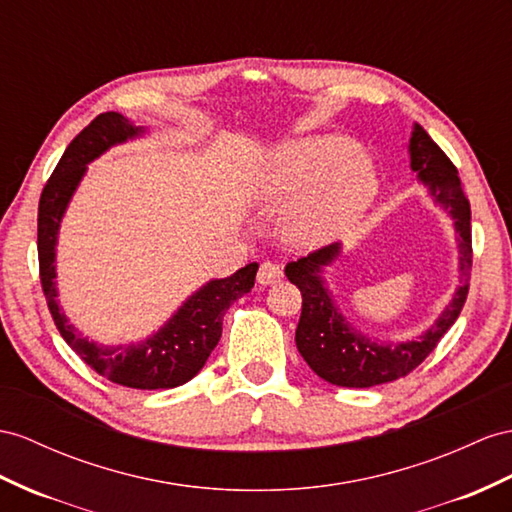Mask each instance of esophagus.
Wrapping results in <instances>:
<instances>
[{"label": "esophagus", "instance_id": "esophagus-1", "mask_svg": "<svg viewBox=\"0 0 512 512\" xmlns=\"http://www.w3.org/2000/svg\"><path fill=\"white\" fill-rule=\"evenodd\" d=\"M283 279V268L277 264H270V261H264V264L259 266L257 272V283L259 285H274Z\"/></svg>", "mask_w": 512, "mask_h": 512}]
</instances>
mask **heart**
<instances>
[{"label":"heart","mask_w":512,"mask_h":512,"mask_svg":"<svg viewBox=\"0 0 512 512\" xmlns=\"http://www.w3.org/2000/svg\"><path fill=\"white\" fill-rule=\"evenodd\" d=\"M376 188L374 162L339 134L281 144L259 164L253 179L261 201H285L301 194L287 214V233L305 244L331 242L355 229Z\"/></svg>","instance_id":"heart-1"}]
</instances>
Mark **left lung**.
Listing matches in <instances>:
<instances>
[{"label":"left lung","mask_w":512,"mask_h":512,"mask_svg":"<svg viewBox=\"0 0 512 512\" xmlns=\"http://www.w3.org/2000/svg\"><path fill=\"white\" fill-rule=\"evenodd\" d=\"M409 153L411 168L419 181L426 183L435 201L454 218L458 255H461L458 257L461 285L452 296V303L424 335L411 342L385 344L352 329L335 307L331 292L324 287L322 268L339 255V244L324 246L316 253L287 264L285 277L298 285L303 294V311L296 326V348L313 372L337 387L363 389L411 374L437 348L439 339L448 333L465 305L474 253H471V209L461 179H458V170L422 125H415L413 129Z\"/></svg>","instance_id":"obj_1"}]
</instances>
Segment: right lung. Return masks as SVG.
Here are the masks:
<instances>
[{"mask_svg":"<svg viewBox=\"0 0 512 512\" xmlns=\"http://www.w3.org/2000/svg\"><path fill=\"white\" fill-rule=\"evenodd\" d=\"M144 134L119 112H103L90 121L60 157L38 201V268L41 285L60 335L86 365L108 381L131 389H173L201 372L222 335V316L253 290L257 264L240 268L227 279H214L192 294L160 331L129 346L90 342L64 316L56 290V242L60 220L71 196L93 162L112 144Z\"/></svg>","mask_w":512,"mask_h":512,"instance_id":"obj_1","label":"right lung"}]
</instances>
